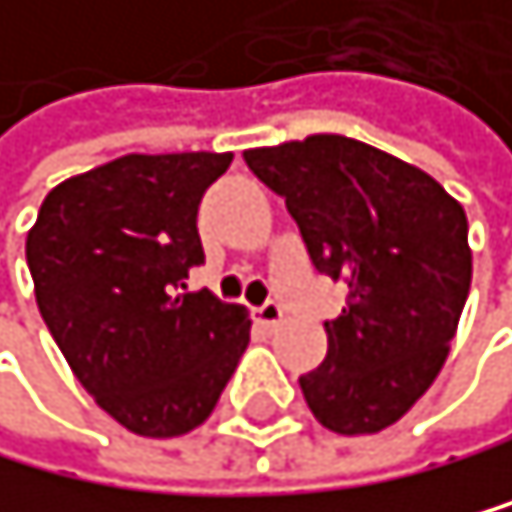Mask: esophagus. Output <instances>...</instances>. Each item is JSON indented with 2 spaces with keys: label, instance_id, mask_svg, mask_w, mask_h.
<instances>
[{
  "label": "esophagus",
  "instance_id": "obj_1",
  "mask_svg": "<svg viewBox=\"0 0 512 512\" xmlns=\"http://www.w3.org/2000/svg\"><path fill=\"white\" fill-rule=\"evenodd\" d=\"M254 322H258L261 329H277L280 322H283V306L280 303H264V306H258L254 309Z\"/></svg>",
  "mask_w": 512,
  "mask_h": 512
}]
</instances>
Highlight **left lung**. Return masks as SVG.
<instances>
[{
	"instance_id": "1",
	"label": "left lung",
	"mask_w": 512,
	"mask_h": 512,
	"mask_svg": "<svg viewBox=\"0 0 512 512\" xmlns=\"http://www.w3.org/2000/svg\"><path fill=\"white\" fill-rule=\"evenodd\" d=\"M283 196L316 271L345 283L326 322L329 351L300 377L322 426L368 435L393 426L442 371L471 290L468 219L419 167L345 135L245 151Z\"/></svg>"
}]
</instances>
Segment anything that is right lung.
<instances>
[{
	"mask_svg": "<svg viewBox=\"0 0 512 512\" xmlns=\"http://www.w3.org/2000/svg\"><path fill=\"white\" fill-rule=\"evenodd\" d=\"M232 154H125L44 196L25 254L41 319L115 423L174 439L206 423L251 338L245 306L186 293L206 261L199 199Z\"/></svg>",
	"mask_w": 512,
	"mask_h": 512,
	"instance_id": "right-lung-1",
	"label": "right lung"
}]
</instances>
